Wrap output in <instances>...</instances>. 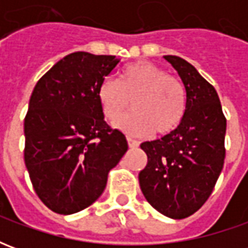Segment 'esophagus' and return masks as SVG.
<instances>
[{
  "label": "esophagus",
  "instance_id": "1",
  "mask_svg": "<svg viewBox=\"0 0 248 248\" xmlns=\"http://www.w3.org/2000/svg\"><path fill=\"white\" fill-rule=\"evenodd\" d=\"M127 143H129L130 149H137V147L140 146V142H138V140H133V138H130V137H127Z\"/></svg>",
  "mask_w": 248,
  "mask_h": 248
}]
</instances>
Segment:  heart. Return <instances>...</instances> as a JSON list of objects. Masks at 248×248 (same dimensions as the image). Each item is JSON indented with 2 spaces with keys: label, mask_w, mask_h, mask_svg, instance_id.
Masks as SVG:
<instances>
[{
  "label": "heart",
  "mask_w": 248,
  "mask_h": 248,
  "mask_svg": "<svg viewBox=\"0 0 248 248\" xmlns=\"http://www.w3.org/2000/svg\"><path fill=\"white\" fill-rule=\"evenodd\" d=\"M105 118L118 121L131 101L133 111L119 121L117 127L130 135H156L172 133L186 113V92L178 78L166 74L154 63L146 61L126 65L118 82L105 79L97 92Z\"/></svg>",
  "instance_id": "obj_1"
}]
</instances>
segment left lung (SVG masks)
<instances>
[{"instance_id":"1","label":"left lung","mask_w":248,"mask_h":248,"mask_svg":"<svg viewBox=\"0 0 248 248\" xmlns=\"http://www.w3.org/2000/svg\"><path fill=\"white\" fill-rule=\"evenodd\" d=\"M163 58L185 85L186 113L172 133L140 145L147 165L138 178L156 211L183 219L204 204L223 169L226 118L217 90L191 63L177 56Z\"/></svg>"}]
</instances>
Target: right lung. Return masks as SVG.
<instances>
[{"label": "right lung", "mask_w": 248, "mask_h": 248, "mask_svg": "<svg viewBox=\"0 0 248 248\" xmlns=\"http://www.w3.org/2000/svg\"><path fill=\"white\" fill-rule=\"evenodd\" d=\"M115 56L76 51L37 82L25 117V165L46 207L70 215L101 197L108 171L127 151L98 102V86L115 69Z\"/></svg>", "instance_id": "1"}]
</instances>
